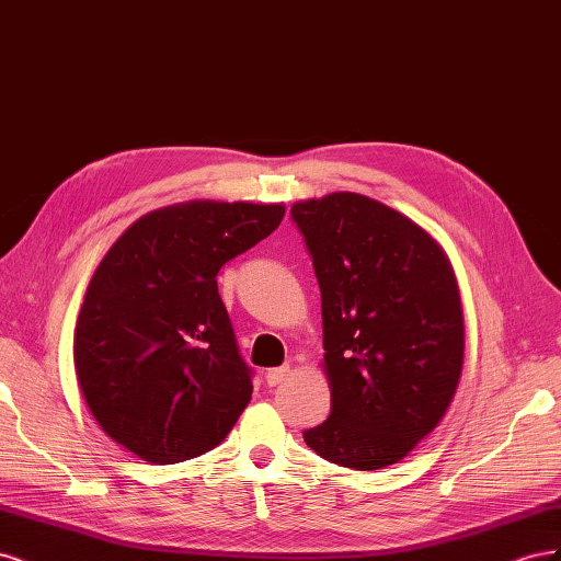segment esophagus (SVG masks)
<instances>
[{
    "mask_svg": "<svg viewBox=\"0 0 561 561\" xmlns=\"http://www.w3.org/2000/svg\"><path fill=\"white\" fill-rule=\"evenodd\" d=\"M287 375H290V367H287V365L268 369V371H266V383H268V386H278V383H283V381L287 379Z\"/></svg>",
    "mask_w": 561,
    "mask_h": 561,
    "instance_id": "34e87169",
    "label": "esophagus"
}]
</instances>
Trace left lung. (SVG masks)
<instances>
[{"label":"left lung","mask_w":561,"mask_h":561,"mask_svg":"<svg viewBox=\"0 0 561 561\" xmlns=\"http://www.w3.org/2000/svg\"><path fill=\"white\" fill-rule=\"evenodd\" d=\"M320 287L330 416L304 431L330 463L393 466L426 437L463 367V309L449 260L410 217L360 194L295 203Z\"/></svg>","instance_id":"8db88e82"}]
</instances>
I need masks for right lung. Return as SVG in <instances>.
Listing matches in <instances>:
<instances>
[{
  "label": "right lung",
  "instance_id": "1",
  "mask_svg": "<svg viewBox=\"0 0 561 561\" xmlns=\"http://www.w3.org/2000/svg\"><path fill=\"white\" fill-rule=\"evenodd\" d=\"M283 206L194 201L154 210L100 262L75 330V369L95 421L142 461L215 449L252 396L217 293L227 262L276 231Z\"/></svg>",
  "mask_w": 561,
  "mask_h": 561
}]
</instances>
